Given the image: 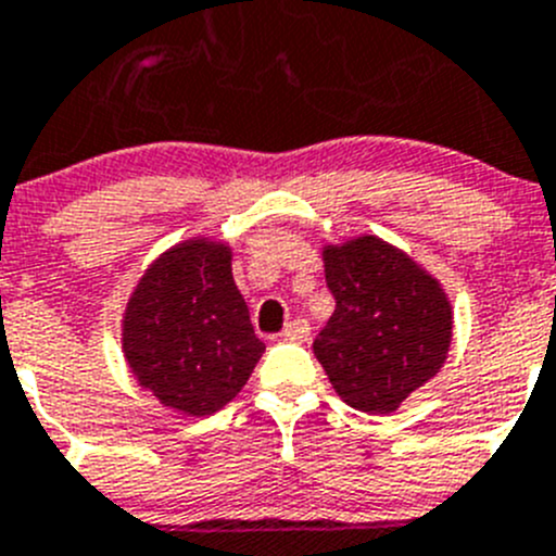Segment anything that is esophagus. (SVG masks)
<instances>
[{
  "mask_svg": "<svg viewBox=\"0 0 556 556\" xmlns=\"http://www.w3.org/2000/svg\"><path fill=\"white\" fill-rule=\"evenodd\" d=\"M282 337H285V340H290V342H307L309 340V324L304 318L290 320V324L285 326Z\"/></svg>",
  "mask_w": 556,
  "mask_h": 556,
  "instance_id": "34e87169",
  "label": "esophagus"
}]
</instances>
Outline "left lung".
Here are the masks:
<instances>
[{
	"label": "left lung",
	"instance_id": "8db88e82",
	"mask_svg": "<svg viewBox=\"0 0 556 556\" xmlns=\"http://www.w3.org/2000/svg\"><path fill=\"white\" fill-rule=\"evenodd\" d=\"M320 257L337 307L315 356L342 403L397 412L447 362L453 304L428 268L378 236L326 243Z\"/></svg>",
	"mask_w": 556,
	"mask_h": 556
}]
</instances>
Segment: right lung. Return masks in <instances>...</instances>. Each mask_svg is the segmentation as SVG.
I'll use <instances>...</instances> for the list:
<instances>
[{
    "instance_id": "1",
    "label": "right lung",
    "mask_w": 556,
    "mask_h": 556,
    "mask_svg": "<svg viewBox=\"0 0 556 556\" xmlns=\"http://www.w3.org/2000/svg\"><path fill=\"white\" fill-rule=\"evenodd\" d=\"M121 342L161 406L184 417L225 408L266 351L232 279L230 243L194 236L161 252L128 295Z\"/></svg>"
}]
</instances>
